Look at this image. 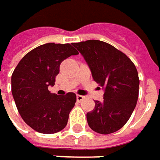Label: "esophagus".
Returning a JSON list of instances; mask_svg holds the SVG:
<instances>
[{
	"instance_id": "obj_1",
	"label": "esophagus",
	"mask_w": 160,
	"mask_h": 160,
	"mask_svg": "<svg viewBox=\"0 0 160 160\" xmlns=\"http://www.w3.org/2000/svg\"><path fill=\"white\" fill-rule=\"evenodd\" d=\"M84 99V97L82 96V95H77V100H78V102H81Z\"/></svg>"
}]
</instances>
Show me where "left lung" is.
<instances>
[{
	"instance_id": "1",
	"label": "left lung",
	"mask_w": 160,
	"mask_h": 160,
	"mask_svg": "<svg viewBox=\"0 0 160 160\" xmlns=\"http://www.w3.org/2000/svg\"><path fill=\"white\" fill-rule=\"evenodd\" d=\"M72 45L90 68L93 80L104 89L100 102L87 112V122L95 132L108 135L127 123L137 106L139 78L137 68L125 53L108 43L86 40Z\"/></svg>"
}]
</instances>
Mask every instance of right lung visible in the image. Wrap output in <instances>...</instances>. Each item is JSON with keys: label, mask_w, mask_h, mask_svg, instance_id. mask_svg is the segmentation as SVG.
Listing matches in <instances>:
<instances>
[{"label": "right lung", "mask_w": 160, "mask_h": 160, "mask_svg": "<svg viewBox=\"0 0 160 160\" xmlns=\"http://www.w3.org/2000/svg\"><path fill=\"white\" fill-rule=\"evenodd\" d=\"M78 52L70 44L48 43L26 53L11 77V92L24 122L38 132L53 134L66 127L77 101L74 92L60 96L48 91L53 86L65 59Z\"/></svg>", "instance_id": "add662e5"}]
</instances>
